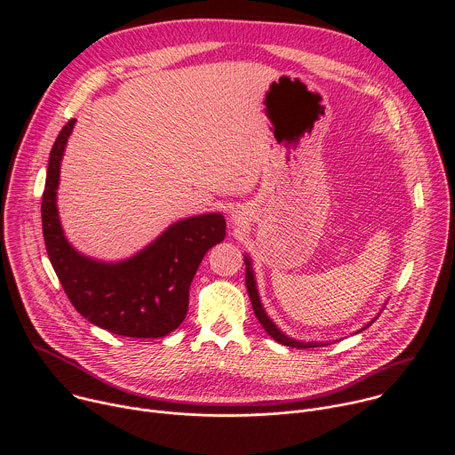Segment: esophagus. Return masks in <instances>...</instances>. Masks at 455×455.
Listing matches in <instances>:
<instances>
[{
  "mask_svg": "<svg viewBox=\"0 0 455 455\" xmlns=\"http://www.w3.org/2000/svg\"><path fill=\"white\" fill-rule=\"evenodd\" d=\"M244 221H246V214H244L241 209L232 211V214H230V223H232L234 227H241Z\"/></svg>",
  "mask_w": 455,
  "mask_h": 455,
  "instance_id": "1",
  "label": "esophagus"
}]
</instances>
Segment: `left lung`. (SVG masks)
I'll return each mask as SVG.
<instances>
[{"instance_id": "obj_1", "label": "left lung", "mask_w": 455, "mask_h": 455, "mask_svg": "<svg viewBox=\"0 0 455 455\" xmlns=\"http://www.w3.org/2000/svg\"><path fill=\"white\" fill-rule=\"evenodd\" d=\"M244 265H246V275H244V281H246V290H248V295H250V302H251V307H253V313L257 316V320L261 322V326L265 328V331L279 344L283 346H288V347H297V349H307V347H318V346H328V344H322V342H300V340H293L290 337H286L275 323L270 320V316L267 315L263 304H261V299H259V293H257V286H255V279H253V270H251V265H250V257L244 255ZM367 328V326H365ZM363 328V330H365Z\"/></svg>"}]
</instances>
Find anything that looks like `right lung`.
Masks as SVG:
<instances>
[{
    "mask_svg": "<svg viewBox=\"0 0 455 455\" xmlns=\"http://www.w3.org/2000/svg\"><path fill=\"white\" fill-rule=\"evenodd\" d=\"M74 125L76 118L60 129L48 158L41 218L50 263L74 307L95 326L120 337H165L187 315L188 288L202 259L225 239V218L212 212L181 220L120 263L79 253L64 237L55 204L60 160Z\"/></svg>",
    "mask_w": 455,
    "mask_h": 455,
    "instance_id": "1",
    "label": "right lung"
}]
</instances>
